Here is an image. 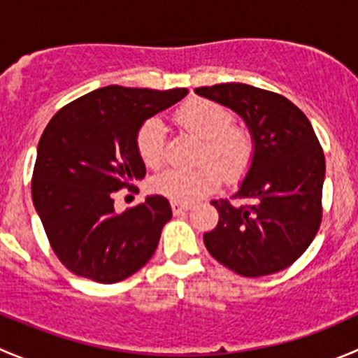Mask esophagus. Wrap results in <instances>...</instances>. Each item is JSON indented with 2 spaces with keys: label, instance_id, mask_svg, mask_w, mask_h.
I'll return each instance as SVG.
<instances>
[{
  "label": "esophagus",
  "instance_id": "1",
  "mask_svg": "<svg viewBox=\"0 0 358 358\" xmlns=\"http://www.w3.org/2000/svg\"><path fill=\"white\" fill-rule=\"evenodd\" d=\"M171 209L175 215H180V213H185L189 211L190 206L189 204H183V202H176V201H171Z\"/></svg>",
  "mask_w": 358,
  "mask_h": 358
}]
</instances>
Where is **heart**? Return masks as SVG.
<instances>
[{
  "label": "heart",
  "instance_id": "b5f03b06",
  "mask_svg": "<svg viewBox=\"0 0 358 358\" xmlns=\"http://www.w3.org/2000/svg\"><path fill=\"white\" fill-rule=\"evenodd\" d=\"M180 128L202 140L192 171L166 169L154 176L150 187L159 196L176 202H194L215 192L220 185V171L227 180H237L246 173L255 154V140L243 126H234L232 112L220 103L192 99L176 110ZM166 128L159 119H149L136 133V150L149 168H159L164 159Z\"/></svg>",
  "mask_w": 358,
  "mask_h": 358
}]
</instances>
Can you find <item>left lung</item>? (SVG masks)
Returning a JSON list of instances; mask_svg holds the SVG:
<instances>
[{
    "mask_svg": "<svg viewBox=\"0 0 358 358\" xmlns=\"http://www.w3.org/2000/svg\"><path fill=\"white\" fill-rule=\"evenodd\" d=\"M196 93L241 115L255 140L236 192L251 204L213 201L220 220L204 234L206 249L243 277L280 272L312 244L322 218L326 159L315 131L294 103L266 90L225 83Z\"/></svg>",
    "mask_w": 358,
    "mask_h": 358,
    "instance_id": "obj_1",
    "label": "left lung"
}]
</instances>
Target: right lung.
<instances>
[{
	"label": "right lung",
	"mask_w": 358,
	"mask_h": 358,
	"mask_svg": "<svg viewBox=\"0 0 358 358\" xmlns=\"http://www.w3.org/2000/svg\"><path fill=\"white\" fill-rule=\"evenodd\" d=\"M187 88L106 86L62 107L43 131L32 202L53 251L76 275L114 284L138 272L171 220L166 197L115 213L114 192L145 176L136 133Z\"/></svg>",
	"instance_id": "1"
}]
</instances>
